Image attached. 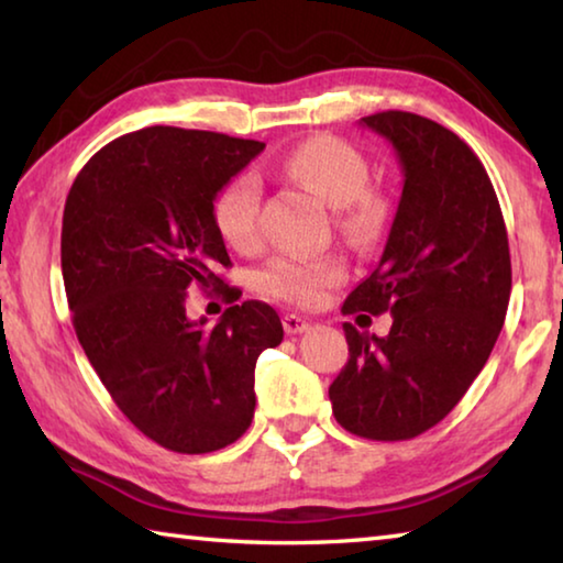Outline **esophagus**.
Returning <instances> with one entry per match:
<instances>
[{"label": "esophagus", "mask_w": 563, "mask_h": 563, "mask_svg": "<svg viewBox=\"0 0 563 563\" xmlns=\"http://www.w3.org/2000/svg\"><path fill=\"white\" fill-rule=\"evenodd\" d=\"M308 328H310V322L300 316H292V312L283 316V330L288 332V335H298V332H305Z\"/></svg>", "instance_id": "34e87169"}]
</instances>
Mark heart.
Here are the masks:
<instances>
[{
  "label": "heart",
  "instance_id": "b5f03b06",
  "mask_svg": "<svg viewBox=\"0 0 563 563\" xmlns=\"http://www.w3.org/2000/svg\"><path fill=\"white\" fill-rule=\"evenodd\" d=\"M283 170L312 196L335 211L340 233L355 245H373L387 225L389 208L383 196L367 186L369 170L355 148L332 136H316L295 146ZM213 221L223 241L235 251H253L261 241V178L245 170L218 190ZM345 278V265L335 255L292 258L278 255L255 273L253 285L268 298L312 305L322 292Z\"/></svg>",
  "mask_w": 563,
  "mask_h": 563
}]
</instances>
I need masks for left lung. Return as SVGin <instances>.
I'll return each mask as SVG.
<instances>
[{"mask_svg":"<svg viewBox=\"0 0 563 563\" xmlns=\"http://www.w3.org/2000/svg\"><path fill=\"white\" fill-rule=\"evenodd\" d=\"M393 144L405 184L383 258L342 312H393L385 338L345 322L350 357L332 415L377 442L412 440L452 412L497 342L511 258L494 186L450 129L409 111L360 119Z\"/></svg>","mask_w":563,"mask_h":563,"instance_id":"1","label":"left lung"}]
</instances>
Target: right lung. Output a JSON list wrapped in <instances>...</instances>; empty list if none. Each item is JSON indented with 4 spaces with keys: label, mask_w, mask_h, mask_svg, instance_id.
<instances>
[{
    "label": "right lung",
    "mask_w": 563,
    "mask_h": 563,
    "mask_svg": "<svg viewBox=\"0 0 563 563\" xmlns=\"http://www.w3.org/2000/svg\"><path fill=\"white\" fill-rule=\"evenodd\" d=\"M265 144L225 133L148 126L89 158L66 196L62 275L71 322L129 422L178 454L233 444L251 427L255 362L280 345L278 312L231 305L213 328L190 320V288H238L213 201Z\"/></svg>",
    "instance_id": "1"
}]
</instances>
